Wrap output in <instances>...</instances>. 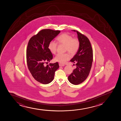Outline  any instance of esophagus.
Here are the masks:
<instances>
[{"label":"esophagus","mask_w":121,"mask_h":121,"mask_svg":"<svg viewBox=\"0 0 121 121\" xmlns=\"http://www.w3.org/2000/svg\"><path fill=\"white\" fill-rule=\"evenodd\" d=\"M59 66H60V67H63V66H65V65H64V64H62V63H59Z\"/></svg>","instance_id":"obj_1"}]
</instances>
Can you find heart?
I'll return each instance as SVG.
<instances>
[{"label": "heart", "instance_id": "obj_1", "mask_svg": "<svg viewBox=\"0 0 121 121\" xmlns=\"http://www.w3.org/2000/svg\"><path fill=\"white\" fill-rule=\"evenodd\" d=\"M57 43L65 46V51H68L71 55H74L78 52L80 46V42L77 38H73L71 35L64 33L58 36L56 38ZM57 43L54 41H51L49 43L48 49L51 53L55 54L57 48ZM71 58L68 53L58 54L55 58L54 60L60 63L64 64Z\"/></svg>", "mask_w": 121, "mask_h": 121}]
</instances>
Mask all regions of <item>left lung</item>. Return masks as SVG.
I'll use <instances>...</instances> for the list:
<instances>
[{
	"label": "left lung",
	"instance_id": "left-lung-1",
	"mask_svg": "<svg viewBox=\"0 0 121 121\" xmlns=\"http://www.w3.org/2000/svg\"><path fill=\"white\" fill-rule=\"evenodd\" d=\"M78 38L80 42L79 50L70 61L75 63L76 68L68 76V80L74 85H78L88 78L93 61V50L88 38L78 31ZM75 65V64H74Z\"/></svg>",
	"mask_w": 121,
	"mask_h": 121
}]
</instances>
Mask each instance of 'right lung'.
Here are the masks:
<instances>
[{
	"label": "right lung",
	"instance_id": "1",
	"mask_svg": "<svg viewBox=\"0 0 121 121\" xmlns=\"http://www.w3.org/2000/svg\"><path fill=\"white\" fill-rule=\"evenodd\" d=\"M60 31L42 29L29 39L26 52V63L32 76L43 84L52 82L56 70L59 68L58 63H50L45 66L53 58L48 49L50 42L60 33Z\"/></svg>",
	"mask_w": 121,
	"mask_h": 121
}]
</instances>
